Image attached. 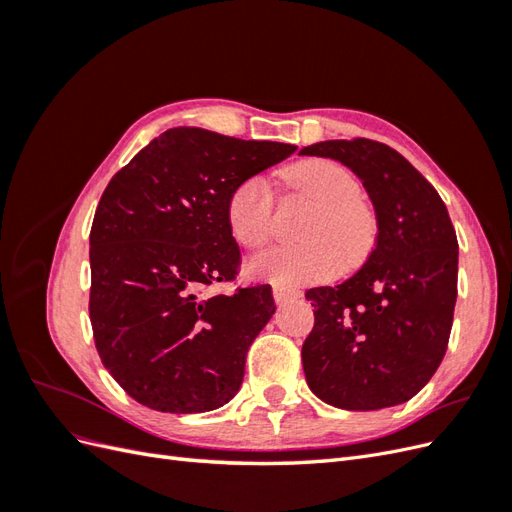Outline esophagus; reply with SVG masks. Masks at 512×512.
<instances>
[{
	"label": "esophagus",
	"instance_id": "obj_1",
	"mask_svg": "<svg viewBox=\"0 0 512 512\" xmlns=\"http://www.w3.org/2000/svg\"><path fill=\"white\" fill-rule=\"evenodd\" d=\"M273 299H275L277 305H284V303L301 299V292L299 290H290V288H282V286H275L273 288Z\"/></svg>",
	"mask_w": 512,
	"mask_h": 512
}]
</instances>
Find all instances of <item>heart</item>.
Masks as SVG:
<instances>
[{"label": "heart", "instance_id": "1", "mask_svg": "<svg viewBox=\"0 0 512 512\" xmlns=\"http://www.w3.org/2000/svg\"><path fill=\"white\" fill-rule=\"evenodd\" d=\"M290 179L318 205L303 232L307 243L273 247L250 258L247 275L277 286H303L331 280L342 265H359L374 243V220L359 200V179L333 160H305L290 170ZM271 211L267 179H245L228 198L232 237L247 250H258L271 239Z\"/></svg>", "mask_w": 512, "mask_h": 512}]
</instances>
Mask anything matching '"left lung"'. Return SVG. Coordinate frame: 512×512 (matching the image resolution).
<instances>
[{
    "label": "left lung",
    "mask_w": 512,
    "mask_h": 512,
    "mask_svg": "<svg viewBox=\"0 0 512 512\" xmlns=\"http://www.w3.org/2000/svg\"><path fill=\"white\" fill-rule=\"evenodd\" d=\"M301 156L348 166L378 222L376 247L359 271L305 292L316 316L301 350L307 386L342 410L404 404L436 374L453 327L459 245L446 205L384 143L322 141Z\"/></svg>",
    "instance_id": "left-lung-1"
}]
</instances>
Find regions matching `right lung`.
<instances>
[{
    "label": "right lung",
    "instance_id": "obj_1",
    "mask_svg": "<svg viewBox=\"0 0 512 512\" xmlns=\"http://www.w3.org/2000/svg\"><path fill=\"white\" fill-rule=\"evenodd\" d=\"M294 151L181 126L106 185L89 235V318L104 367L138 404L209 412L241 389L247 350L275 314L271 288H205L241 262L230 194Z\"/></svg>",
    "mask_w": 512,
    "mask_h": 512
}]
</instances>
